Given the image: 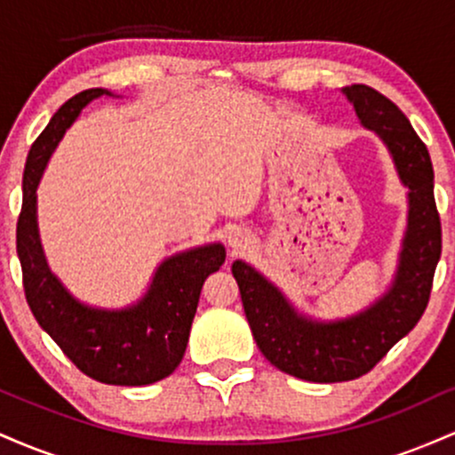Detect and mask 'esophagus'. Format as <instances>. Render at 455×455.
Wrapping results in <instances>:
<instances>
[{
    "mask_svg": "<svg viewBox=\"0 0 455 455\" xmlns=\"http://www.w3.org/2000/svg\"><path fill=\"white\" fill-rule=\"evenodd\" d=\"M228 243H231V248H235V250H243L245 245H248V239H245L243 235L235 233V235H231V239H228Z\"/></svg>",
    "mask_w": 455,
    "mask_h": 455,
    "instance_id": "obj_1",
    "label": "esophagus"
}]
</instances>
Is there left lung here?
<instances>
[{"label": "left lung", "mask_w": 455, "mask_h": 455, "mask_svg": "<svg viewBox=\"0 0 455 455\" xmlns=\"http://www.w3.org/2000/svg\"><path fill=\"white\" fill-rule=\"evenodd\" d=\"M359 122L377 132L409 188V224L389 291L372 306L340 321H315L295 310L278 286L235 260L245 318L260 353L291 377L342 383L363 377L424 315L441 259V218L435 203V171L424 140L389 98L368 85L342 90Z\"/></svg>", "instance_id": "1"}]
</instances>
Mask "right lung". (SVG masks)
Returning a JSON list of instances; mask_svg holds the SVG:
<instances>
[{"label":"right lung","instance_id":"add662e5","mask_svg":"<svg viewBox=\"0 0 455 455\" xmlns=\"http://www.w3.org/2000/svg\"><path fill=\"white\" fill-rule=\"evenodd\" d=\"M111 92L96 87L72 96L31 145L23 173V207L17 222V252L23 289L36 321L83 374L107 385L156 383L180 365L203 282L224 263V245L207 243L164 259L148 293L122 310L81 304L46 265L36 218V190L61 137L92 100Z\"/></svg>","mask_w":455,"mask_h":455}]
</instances>
